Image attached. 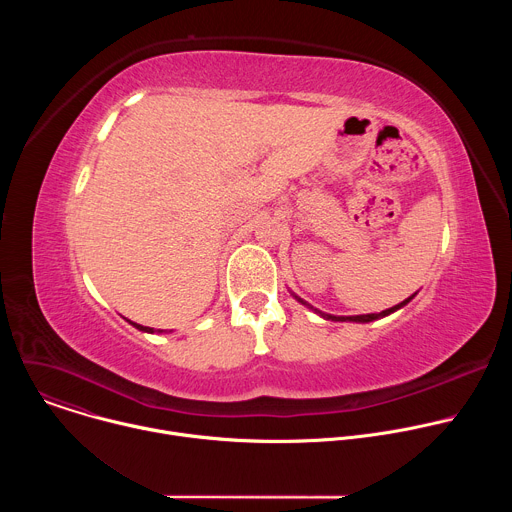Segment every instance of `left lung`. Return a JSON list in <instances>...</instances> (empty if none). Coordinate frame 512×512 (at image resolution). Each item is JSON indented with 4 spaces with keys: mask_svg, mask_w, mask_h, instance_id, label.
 <instances>
[{
    "mask_svg": "<svg viewBox=\"0 0 512 512\" xmlns=\"http://www.w3.org/2000/svg\"><path fill=\"white\" fill-rule=\"evenodd\" d=\"M413 298V296H411ZM411 298H407L405 302H401V304H397V306H393V308H389V310H383L381 314H362V316H352V318H336V316H326V318H330V320H352V322H371V320H377V318H381V316H387V314H391V312H395V310H399L401 306H405Z\"/></svg>",
    "mask_w": 512,
    "mask_h": 512,
    "instance_id": "obj_1",
    "label": "left lung"
}]
</instances>
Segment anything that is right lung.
I'll list each match as a JSON object with an SVG mask.
<instances>
[{
	"instance_id": "add662e5",
	"label": "right lung",
	"mask_w": 512,
	"mask_h": 512,
	"mask_svg": "<svg viewBox=\"0 0 512 512\" xmlns=\"http://www.w3.org/2000/svg\"><path fill=\"white\" fill-rule=\"evenodd\" d=\"M137 330H145V332H154V328H148V326H139V324H135V322H131Z\"/></svg>"
}]
</instances>
